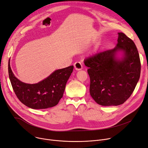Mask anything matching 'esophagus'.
Listing matches in <instances>:
<instances>
[{
  "mask_svg": "<svg viewBox=\"0 0 148 148\" xmlns=\"http://www.w3.org/2000/svg\"><path fill=\"white\" fill-rule=\"evenodd\" d=\"M74 68L76 70H80L83 68L82 64L80 62H76L74 64Z\"/></svg>",
  "mask_w": 148,
  "mask_h": 148,
  "instance_id": "34e87169",
  "label": "esophagus"
}]
</instances>
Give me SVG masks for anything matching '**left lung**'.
I'll use <instances>...</instances> for the list:
<instances>
[{"label":"left lung","instance_id":"left-lung-1","mask_svg":"<svg viewBox=\"0 0 148 148\" xmlns=\"http://www.w3.org/2000/svg\"><path fill=\"white\" fill-rule=\"evenodd\" d=\"M117 41L114 49L95 53L84 61L88 67L90 94L97 103L102 106L124 103L140 78L141 64L134 43L123 33H119ZM120 50L125 53L121 60L115 57Z\"/></svg>","mask_w":148,"mask_h":148}]
</instances>
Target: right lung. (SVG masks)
Instances as JSON below:
<instances>
[{
  "label": "right lung",
  "mask_w": 148,
  "mask_h": 148,
  "mask_svg": "<svg viewBox=\"0 0 148 148\" xmlns=\"http://www.w3.org/2000/svg\"><path fill=\"white\" fill-rule=\"evenodd\" d=\"M73 65L54 71L36 84H27L14 75L8 63V73L13 90L18 99L32 109H46L56 106L62 97L66 83L73 73Z\"/></svg>",
  "instance_id": "right-lung-1"
}]
</instances>
